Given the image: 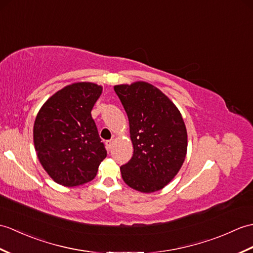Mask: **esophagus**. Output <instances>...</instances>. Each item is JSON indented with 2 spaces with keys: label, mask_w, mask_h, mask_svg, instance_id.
I'll use <instances>...</instances> for the list:
<instances>
[{
  "label": "esophagus",
  "mask_w": 253,
  "mask_h": 253,
  "mask_svg": "<svg viewBox=\"0 0 253 253\" xmlns=\"http://www.w3.org/2000/svg\"><path fill=\"white\" fill-rule=\"evenodd\" d=\"M112 145H113V140H108V141H105V148H107V150H108V151H110V150H111V148H112Z\"/></svg>",
  "instance_id": "1"
}]
</instances>
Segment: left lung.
I'll return each instance as SVG.
<instances>
[{
    "instance_id": "8db88e82",
    "label": "left lung",
    "mask_w": 253,
    "mask_h": 253,
    "mask_svg": "<svg viewBox=\"0 0 253 253\" xmlns=\"http://www.w3.org/2000/svg\"><path fill=\"white\" fill-rule=\"evenodd\" d=\"M124 107L133 145L131 160L121 167L131 189L153 193L164 189L183 165L187 132L178 108L157 87L143 81L115 85Z\"/></svg>"
}]
</instances>
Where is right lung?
I'll list each match as a JSON object with an SVG mask.
<instances>
[{
	"instance_id": "right-lung-1",
	"label": "right lung",
	"mask_w": 253,
	"mask_h": 253,
	"mask_svg": "<svg viewBox=\"0 0 253 253\" xmlns=\"http://www.w3.org/2000/svg\"><path fill=\"white\" fill-rule=\"evenodd\" d=\"M102 86L78 82L47 99L37 115L33 142L41 165L63 186L85 184L96 177L107 151L91 110Z\"/></svg>"
}]
</instances>
